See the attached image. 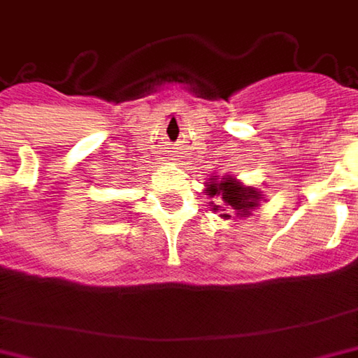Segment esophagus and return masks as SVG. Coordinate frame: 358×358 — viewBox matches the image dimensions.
I'll list each match as a JSON object with an SVG mask.
<instances>
[{"instance_id":"34e87169","label":"esophagus","mask_w":358,"mask_h":358,"mask_svg":"<svg viewBox=\"0 0 358 358\" xmlns=\"http://www.w3.org/2000/svg\"><path fill=\"white\" fill-rule=\"evenodd\" d=\"M174 162H180V156H176V154H174Z\"/></svg>"}]
</instances>
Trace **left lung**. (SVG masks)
Listing matches in <instances>:
<instances>
[{"instance_id":"8db88e82","label":"left lung","mask_w":358,"mask_h":358,"mask_svg":"<svg viewBox=\"0 0 358 358\" xmlns=\"http://www.w3.org/2000/svg\"><path fill=\"white\" fill-rule=\"evenodd\" d=\"M206 194L208 198H216L218 202H210L214 212H224L220 218H246L260 206V200H264V194L257 186H246L244 182L236 180L234 176H212L206 182ZM234 220V218H232Z\"/></svg>"}]
</instances>
